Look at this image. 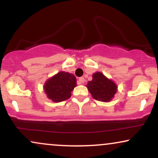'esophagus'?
I'll return each instance as SVG.
<instances>
[{
    "instance_id": "esophagus-1",
    "label": "esophagus",
    "mask_w": 158,
    "mask_h": 158,
    "mask_svg": "<svg viewBox=\"0 0 158 158\" xmlns=\"http://www.w3.org/2000/svg\"><path fill=\"white\" fill-rule=\"evenodd\" d=\"M79 83H80V84H83V83H84L85 81V78L84 77H80L79 79Z\"/></svg>"
}]
</instances>
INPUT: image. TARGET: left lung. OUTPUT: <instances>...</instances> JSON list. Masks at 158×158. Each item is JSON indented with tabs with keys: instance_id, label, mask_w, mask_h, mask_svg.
I'll list each match as a JSON object with an SVG mask.
<instances>
[{
	"instance_id": "obj_1",
	"label": "left lung",
	"mask_w": 158,
	"mask_h": 158,
	"mask_svg": "<svg viewBox=\"0 0 158 158\" xmlns=\"http://www.w3.org/2000/svg\"><path fill=\"white\" fill-rule=\"evenodd\" d=\"M87 88L94 99L102 102L111 100L117 89L114 81L107 79L99 72L93 74V79L88 81Z\"/></svg>"
}]
</instances>
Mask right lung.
Listing matches in <instances>:
<instances>
[{"label":"right lung","mask_w":158,"mask_h":158,"mask_svg":"<svg viewBox=\"0 0 158 158\" xmlns=\"http://www.w3.org/2000/svg\"><path fill=\"white\" fill-rule=\"evenodd\" d=\"M77 85L74 75L68 72H59L45 83L44 89L49 99L59 102L68 99Z\"/></svg>","instance_id":"obj_1"}]
</instances>
